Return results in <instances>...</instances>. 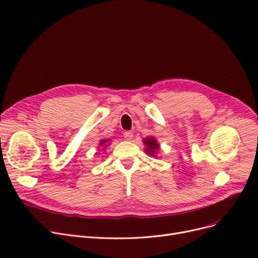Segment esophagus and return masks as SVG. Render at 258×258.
I'll return each instance as SVG.
<instances>
[{
  "mask_svg": "<svg viewBox=\"0 0 258 258\" xmlns=\"http://www.w3.org/2000/svg\"><path fill=\"white\" fill-rule=\"evenodd\" d=\"M123 137L125 138V140H132L133 139V137H134V135H133V132H131V131H125L124 133H123Z\"/></svg>",
  "mask_w": 258,
  "mask_h": 258,
  "instance_id": "1",
  "label": "esophagus"
}]
</instances>
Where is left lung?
Returning <instances> with one entry per match:
<instances>
[{"label": "left lung", "mask_w": 258, "mask_h": 258, "mask_svg": "<svg viewBox=\"0 0 258 258\" xmlns=\"http://www.w3.org/2000/svg\"><path fill=\"white\" fill-rule=\"evenodd\" d=\"M144 143L148 145L147 148V152L151 155V156H154V153L155 151L159 148V145L156 143L155 139L154 138H148L147 140H144Z\"/></svg>", "instance_id": "left-lung-1"}]
</instances>
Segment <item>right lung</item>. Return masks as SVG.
<instances>
[{
	"label": "right lung",
	"instance_id": "add662e5",
	"mask_svg": "<svg viewBox=\"0 0 258 258\" xmlns=\"http://www.w3.org/2000/svg\"><path fill=\"white\" fill-rule=\"evenodd\" d=\"M105 142H106V140H102L101 142H100V145H103Z\"/></svg>",
	"mask_w": 258,
	"mask_h": 258
}]
</instances>
